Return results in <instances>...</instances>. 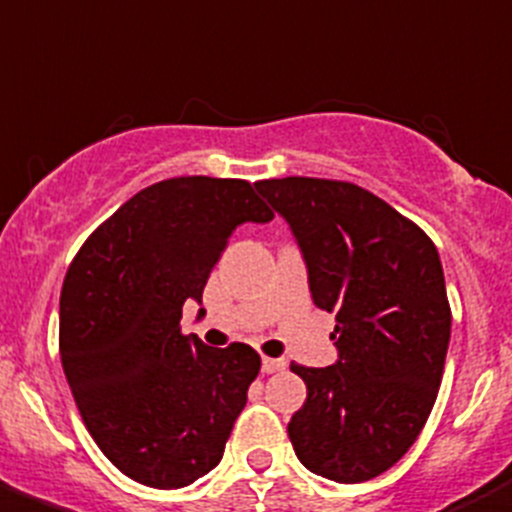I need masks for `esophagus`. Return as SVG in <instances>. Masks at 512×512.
Returning <instances> with one entry per match:
<instances>
[{"mask_svg":"<svg viewBox=\"0 0 512 512\" xmlns=\"http://www.w3.org/2000/svg\"><path fill=\"white\" fill-rule=\"evenodd\" d=\"M285 368H287V362L279 360V357H264V360H261V370H264V373H279V370H285Z\"/></svg>","mask_w":512,"mask_h":512,"instance_id":"obj_1","label":"esophagus"}]
</instances>
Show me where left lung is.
I'll return each instance as SVG.
<instances>
[{
	"label": "left lung",
	"instance_id": "1",
	"mask_svg": "<svg viewBox=\"0 0 512 512\" xmlns=\"http://www.w3.org/2000/svg\"><path fill=\"white\" fill-rule=\"evenodd\" d=\"M256 189L298 240L313 303L336 313L339 360L292 365L308 386L287 425L295 456L331 482H368L412 448L438 399L451 342L438 248L355 183L290 176Z\"/></svg>",
	"mask_w": 512,
	"mask_h": 512
}]
</instances>
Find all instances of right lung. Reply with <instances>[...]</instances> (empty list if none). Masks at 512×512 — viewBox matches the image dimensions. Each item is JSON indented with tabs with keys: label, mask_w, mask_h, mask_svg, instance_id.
I'll use <instances>...</instances> for the list:
<instances>
[{
	"label": "right lung",
	"mask_w": 512,
	"mask_h": 512,
	"mask_svg": "<svg viewBox=\"0 0 512 512\" xmlns=\"http://www.w3.org/2000/svg\"><path fill=\"white\" fill-rule=\"evenodd\" d=\"M274 212L240 178L183 176L134 194L85 240L59 300V352L87 432L121 474L178 489L220 464L261 357L181 334L243 222Z\"/></svg>",
	"instance_id": "1"
}]
</instances>
